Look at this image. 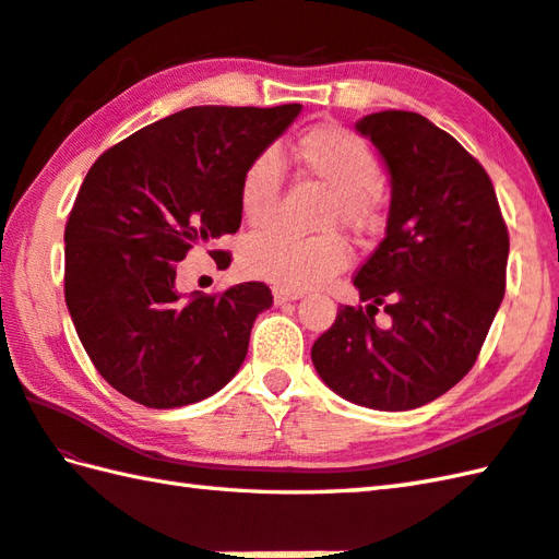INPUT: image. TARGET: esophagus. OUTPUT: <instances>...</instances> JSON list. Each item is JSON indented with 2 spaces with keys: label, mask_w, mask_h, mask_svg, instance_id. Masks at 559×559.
<instances>
[{
  "label": "esophagus",
  "mask_w": 559,
  "mask_h": 559,
  "mask_svg": "<svg viewBox=\"0 0 559 559\" xmlns=\"http://www.w3.org/2000/svg\"><path fill=\"white\" fill-rule=\"evenodd\" d=\"M302 293H298V290H288V288H273V302L276 305H286V302H293V300H298Z\"/></svg>",
  "instance_id": "34e87169"
}]
</instances>
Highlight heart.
Returning a JSON list of instances; mask_svg holds the SVG:
<instances>
[{"instance_id":"1","label":"heart","mask_w":559,"mask_h":559,"mask_svg":"<svg viewBox=\"0 0 559 559\" xmlns=\"http://www.w3.org/2000/svg\"><path fill=\"white\" fill-rule=\"evenodd\" d=\"M295 163L307 180L329 189L319 225H341L355 235L374 228L382 165L367 141L341 124H317L295 144ZM283 175L271 153H261L240 177L242 218L261 228L276 216ZM348 247L336 233L298 237L286 230H264L242 247V266L257 278L281 288L305 290L336 276L348 266Z\"/></svg>"}]
</instances>
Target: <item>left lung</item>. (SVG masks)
I'll use <instances>...</instances> for the list:
<instances>
[{"mask_svg": "<svg viewBox=\"0 0 559 559\" xmlns=\"http://www.w3.org/2000/svg\"><path fill=\"white\" fill-rule=\"evenodd\" d=\"M391 173L384 240L355 273L312 362L338 396L374 411L425 406L476 365L507 288L509 233L495 187L459 141L418 112L355 124ZM392 324L373 322L378 307Z\"/></svg>", "mask_w": 559, "mask_h": 559, "instance_id": "1", "label": "left lung"}]
</instances>
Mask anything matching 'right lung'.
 <instances>
[{"instance_id": "right-lung-1", "label": "right lung", "mask_w": 559, "mask_h": 559, "mask_svg": "<svg viewBox=\"0 0 559 559\" xmlns=\"http://www.w3.org/2000/svg\"><path fill=\"white\" fill-rule=\"evenodd\" d=\"M302 105H201L153 122L91 165L64 228V298L91 362L148 408H180L230 382L266 283L175 288L194 245L237 233L240 177ZM218 269L230 252L211 249Z\"/></svg>"}]
</instances>
